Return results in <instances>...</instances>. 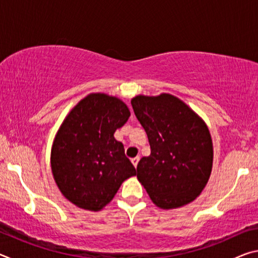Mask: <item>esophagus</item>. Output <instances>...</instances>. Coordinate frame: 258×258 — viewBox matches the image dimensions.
Masks as SVG:
<instances>
[{
  "label": "esophagus",
  "mask_w": 258,
  "mask_h": 258,
  "mask_svg": "<svg viewBox=\"0 0 258 258\" xmlns=\"http://www.w3.org/2000/svg\"><path fill=\"white\" fill-rule=\"evenodd\" d=\"M139 160H140L139 157H135V158H132V160H131V161H132V164L134 165V167H137V166H138Z\"/></svg>",
  "instance_id": "1"
}]
</instances>
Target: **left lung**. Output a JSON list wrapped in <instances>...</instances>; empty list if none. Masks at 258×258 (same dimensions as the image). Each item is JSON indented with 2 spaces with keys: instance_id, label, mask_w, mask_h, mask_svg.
I'll list each match as a JSON object with an SVG mask.
<instances>
[{
  "instance_id": "obj_1",
  "label": "left lung",
  "mask_w": 258,
  "mask_h": 258,
  "mask_svg": "<svg viewBox=\"0 0 258 258\" xmlns=\"http://www.w3.org/2000/svg\"><path fill=\"white\" fill-rule=\"evenodd\" d=\"M132 107L149 140L137 177L161 209L189 204L202 194L213 167V142L207 125L176 97L137 95Z\"/></svg>"
}]
</instances>
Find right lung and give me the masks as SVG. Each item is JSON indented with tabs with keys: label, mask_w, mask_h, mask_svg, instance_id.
I'll return each instance as SVG.
<instances>
[{
	"label": "right lung",
	"mask_w": 258,
	"mask_h": 258,
	"mask_svg": "<svg viewBox=\"0 0 258 258\" xmlns=\"http://www.w3.org/2000/svg\"><path fill=\"white\" fill-rule=\"evenodd\" d=\"M130 115L120 99L91 93L61 124L52 145V174L61 194L77 207L100 211L137 174L123 143L113 138Z\"/></svg>",
	"instance_id": "obj_1"
}]
</instances>
